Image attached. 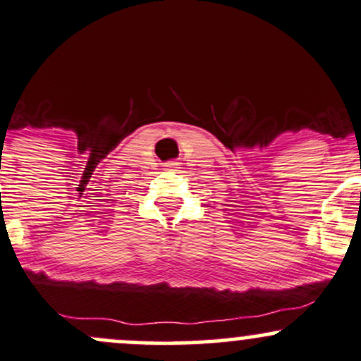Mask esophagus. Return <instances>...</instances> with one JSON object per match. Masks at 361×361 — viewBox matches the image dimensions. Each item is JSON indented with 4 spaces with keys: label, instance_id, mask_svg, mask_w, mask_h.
Here are the masks:
<instances>
[{
    "label": "esophagus",
    "instance_id": "esophagus-1",
    "mask_svg": "<svg viewBox=\"0 0 361 361\" xmlns=\"http://www.w3.org/2000/svg\"><path fill=\"white\" fill-rule=\"evenodd\" d=\"M166 168H168V169H173V171H174V169L178 168V162H174V161L168 162V164H166Z\"/></svg>",
    "mask_w": 361,
    "mask_h": 361
}]
</instances>
